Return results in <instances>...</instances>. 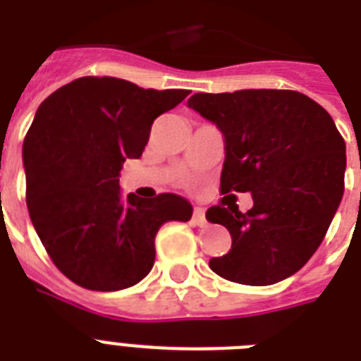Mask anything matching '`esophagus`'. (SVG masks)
Masks as SVG:
<instances>
[{"label":"esophagus","mask_w":361,"mask_h":361,"mask_svg":"<svg viewBox=\"0 0 361 361\" xmlns=\"http://www.w3.org/2000/svg\"><path fill=\"white\" fill-rule=\"evenodd\" d=\"M192 223L198 226L206 225V212H204V208H195V212H192Z\"/></svg>","instance_id":"obj_1"}]
</instances>
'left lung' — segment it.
Here are the masks:
<instances>
[{
  "mask_svg": "<svg viewBox=\"0 0 361 361\" xmlns=\"http://www.w3.org/2000/svg\"><path fill=\"white\" fill-rule=\"evenodd\" d=\"M187 104L225 138L221 191L252 197L247 214L225 202L206 212L232 236L209 268L252 286L294 275L322 243L345 191L347 146L331 116L290 90L195 93Z\"/></svg>",
  "mask_w": 361,
  "mask_h": 361,
  "instance_id": "left-lung-1",
  "label": "left lung"
}]
</instances>
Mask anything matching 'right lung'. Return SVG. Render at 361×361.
Listing matches in <instances>:
<instances>
[{
    "label": "right lung",
    "instance_id": "right-lung-1",
    "mask_svg": "<svg viewBox=\"0 0 361 361\" xmlns=\"http://www.w3.org/2000/svg\"><path fill=\"white\" fill-rule=\"evenodd\" d=\"M187 95L84 76L37 109L22 146L25 202L52 262L76 285H136L152 271L161 225L191 219L192 206L178 195L121 197L120 189L125 159L140 157L153 120Z\"/></svg>",
    "mask_w": 361,
    "mask_h": 361
}]
</instances>
